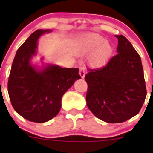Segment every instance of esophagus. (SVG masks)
Returning a JSON list of instances; mask_svg holds the SVG:
<instances>
[{"instance_id":"obj_1","label":"esophagus","mask_w":153,"mask_h":153,"mask_svg":"<svg viewBox=\"0 0 153 153\" xmlns=\"http://www.w3.org/2000/svg\"><path fill=\"white\" fill-rule=\"evenodd\" d=\"M79 74H80V75H81V77L82 78H84V77H85V74H86L85 67H81L79 68Z\"/></svg>"}]
</instances>
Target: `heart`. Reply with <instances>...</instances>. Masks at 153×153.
Segmentation results:
<instances>
[{
    "label": "heart",
    "instance_id": "b5f03b06",
    "mask_svg": "<svg viewBox=\"0 0 153 153\" xmlns=\"http://www.w3.org/2000/svg\"><path fill=\"white\" fill-rule=\"evenodd\" d=\"M86 49L87 52L95 51L92 58V63L95 66H101L106 62L112 52V47L109 43L105 42V39L96 33L86 35Z\"/></svg>",
    "mask_w": 153,
    "mask_h": 153
}]
</instances>
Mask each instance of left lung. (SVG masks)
Segmentation results:
<instances>
[{"mask_svg": "<svg viewBox=\"0 0 153 153\" xmlns=\"http://www.w3.org/2000/svg\"><path fill=\"white\" fill-rule=\"evenodd\" d=\"M115 37L118 54L104 67L89 69L84 78L88 108L107 123L124 122L136 115L146 96L141 57L124 35Z\"/></svg>", "mask_w": 153, "mask_h": 153, "instance_id": "8db88e82", "label": "left lung"}]
</instances>
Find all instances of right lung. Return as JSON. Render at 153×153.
Listing matches in <instances>:
<instances>
[{
  "mask_svg": "<svg viewBox=\"0 0 153 153\" xmlns=\"http://www.w3.org/2000/svg\"><path fill=\"white\" fill-rule=\"evenodd\" d=\"M50 29H38L19 47L11 68L8 93L14 109L29 121L44 123L56 116L64 94L80 79L78 68L48 65L38 70L31 65L39 37Z\"/></svg>",
  "mask_w": 153,
  "mask_h": 153,
  "instance_id": "obj_1",
  "label": "right lung"
}]
</instances>
